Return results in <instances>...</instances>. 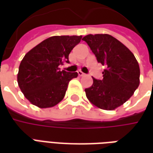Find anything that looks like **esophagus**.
Wrapping results in <instances>:
<instances>
[{
	"instance_id": "34e87169",
	"label": "esophagus",
	"mask_w": 153,
	"mask_h": 153,
	"mask_svg": "<svg viewBox=\"0 0 153 153\" xmlns=\"http://www.w3.org/2000/svg\"><path fill=\"white\" fill-rule=\"evenodd\" d=\"M78 74H79V76H80V77H83V76H85V75H86V74H85L84 73H83V72H82V71H78Z\"/></svg>"
}]
</instances>
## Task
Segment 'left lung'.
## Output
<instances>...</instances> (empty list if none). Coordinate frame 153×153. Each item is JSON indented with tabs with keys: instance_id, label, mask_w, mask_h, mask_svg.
Segmentation results:
<instances>
[{
	"instance_id": "left-lung-1",
	"label": "left lung",
	"mask_w": 153,
	"mask_h": 153,
	"mask_svg": "<svg viewBox=\"0 0 153 153\" xmlns=\"http://www.w3.org/2000/svg\"><path fill=\"white\" fill-rule=\"evenodd\" d=\"M83 40L97 62L106 66L102 79L93 78V85L85 89L87 98L100 109H116L131 97L139 85L138 61L128 47L109 34H88Z\"/></svg>"
}]
</instances>
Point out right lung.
I'll use <instances>...</instances> for the list:
<instances>
[{"mask_svg": "<svg viewBox=\"0 0 153 153\" xmlns=\"http://www.w3.org/2000/svg\"><path fill=\"white\" fill-rule=\"evenodd\" d=\"M82 36H53L42 41L26 53L19 67V88L30 102L49 108L62 101L69 82L78 73L60 71L59 65L69 63V55Z\"/></svg>", "mask_w": 153, "mask_h": 153, "instance_id": "add662e5", "label": "right lung"}]
</instances>
